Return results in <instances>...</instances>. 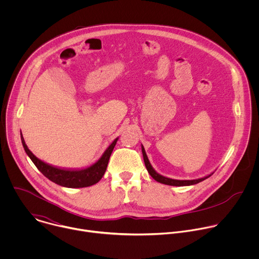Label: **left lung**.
Instances as JSON below:
<instances>
[{
    "mask_svg": "<svg viewBox=\"0 0 259 259\" xmlns=\"http://www.w3.org/2000/svg\"><path fill=\"white\" fill-rule=\"evenodd\" d=\"M141 151H142V156H143V160H144V164H145V167H146V170L147 172L150 173V175L158 182L160 183H163V184H167V186H173V187H186V186H193V184H197L203 180H205L206 178L210 177L214 172L210 173L209 175L207 176H204L202 178H198V179H192V180H179V179H172V178H169V177H166V176H163L161 174H159L152 166V164L150 163V160L149 158H147L146 156V153H145V150L143 145L141 144Z\"/></svg>",
    "mask_w": 259,
    "mask_h": 259,
    "instance_id": "8db88e82",
    "label": "left lung"
}]
</instances>
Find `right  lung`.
Returning a JSON list of instances; mask_svg holds the SVG:
<instances>
[{"mask_svg": "<svg viewBox=\"0 0 259 259\" xmlns=\"http://www.w3.org/2000/svg\"><path fill=\"white\" fill-rule=\"evenodd\" d=\"M20 137H21V142L26 155L29 157V159L32 161L35 167L39 169V171H41L43 175H45L52 182L58 184V186H61L64 188H70V189L87 188L97 183L102 178V176L105 173L110 155H112L114 147L119 139V138H116L112 143H110L109 146L105 150V152L103 153V155L101 156V158L90 167L85 169H79V170H69V169H60V168L51 166L36 158L28 150V147L25 144L24 138L21 133H20Z\"/></svg>", "mask_w": 259, "mask_h": 259, "instance_id": "obj_1", "label": "right lung"}]
</instances>
